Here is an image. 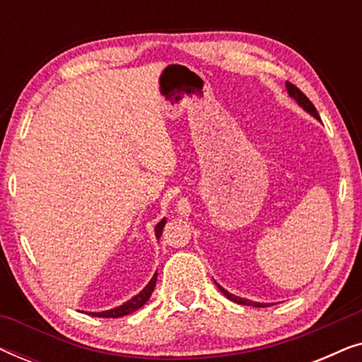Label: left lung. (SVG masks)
I'll return each instance as SVG.
<instances>
[{
  "mask_svg": "<svg viewBox=\"0 0 362 362\" xmlns=\"http://www.w3.org/2000/svg\"><path fill=\"white\" fill-rule=\"evenodd\" d=\"M286 92H288V95L293 98V100L298 103V105L303 108V110L306 112V113H310L311 117H315L316 120H320V115H318V112H316V108H315V105L313 103L310 102V98L305 95L303 92L300 90L298 87H295L293 83H290V82H286ZM217 285V288H219L222 293H224V296H227V298H229L230 301H234V303H239V305H249V306H255V308H265V306H270V303H259V301H250V300H247V298H240V296H235V295H232V293H229V291H227L226 288H222V286L219 285V284H216Z\"/></svg>",
  "mask_w": 362,
  "mask_h": 362,
  "instance_id": "8db88e82",
  "label": "left lung"
}]
</instances>
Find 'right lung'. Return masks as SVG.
Listing matches in <instances>:
<instances>
[{"label": "right lung", "instance_id": "right-lung-1", "mask_svg": "<svg viewBox=\"0 0 362 362\" xmlns=\"http://www.w3.org/2000/svg\"><path fill=\"white\" fill-rule=\"evenodd\" d=\"M165 224H166V217H163V219L158 222L155 227L156 239H160L161 237L163 227H165ZM156 276H158V274L153 275V279L148 281V285L145 286V288H143L138 295L133 296V298L125 301L123 305L115 306V308H112V310H105V311H87V315L95 316V318H122V316L133 313V311L141 308V306L145 305L148 300H150L153 290H155V286H156Z\"/></svg>", "mask_w": 362, "mask_h": 362}]
</instances>
